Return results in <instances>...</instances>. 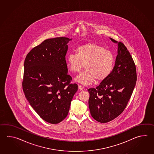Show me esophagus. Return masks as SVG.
<instances>
[{"instance_id":"obj_1","label":"esophagus","mask_w":154,"mask_h":154,"mask_svg":"<svg viewBox=\"0 0 154 154\" xmlns=\"http://www.w3.org/2000/svg\"><path fill=\"white\" fill-rule=\"evenodd\" d=\"M78 88L80 90H83V88H84V87H83L82 85H78Z\"/></svg>"}]
</instances>
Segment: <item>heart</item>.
I'll return each mask as SVG.
<instances>
[{
  "label": "heart",
  "instance_id": "obj_1",
  "mask_svg": "<svg viewBox=\"0 0 154 154\" xmlns=\"http://www.w3.org/2000/svg\"><path fill=\"white\" fill-rule=\"evenodd\" d=\"M68 69L78 72L85 65L86 70L75 78L78 82L90 85L96 80L102 82L110 75L115 64V58L110 51L96 43H88L79 46L76 54L70 53L66 58Z\"/></svg>",
  "mask_w": 154,
  "mask_h": 154
}]
</instances>
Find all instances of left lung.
<instances>
[{"instance_id":"1","label":"left lung","mask_w":154,"mask_h":154,"mask_svg":"<svg viewBox=\"0 0 154 154\" xmlns=\"http://www.w3.org/2000/svg\"><path fill=\"white\" fill-rule=\"evenodd\" d=\"M118 44V55L110 75L96 88L88 90L90 113L96 121L102 123L111 121L123 112L137 82V70L133 58L123 43Z\"/></svg>"}]
</instances>
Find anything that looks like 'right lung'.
<instances>
[{"instance_id":"obj_1","label":"right lung","mask_w":154,"mask_h":154,"mask_svg":"<svg viewBox=\"0 0 154 154\" xmlns=\"http://www.w3.org/2000/svg\"><path fill=\"white\" fill-rule=\"evenodd\" d=\"M70 40L66 37L46 39L29 51L24 62L25 97L39 117L51 124L66 118L78 90L67 74L66 56Z\"/></svg>"}]
</instances>
